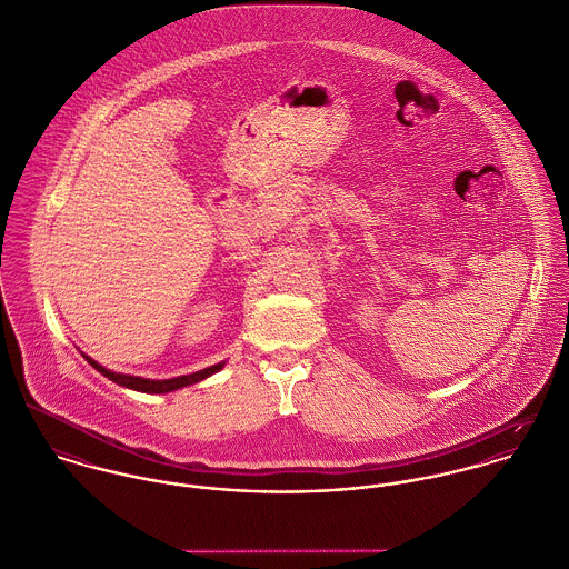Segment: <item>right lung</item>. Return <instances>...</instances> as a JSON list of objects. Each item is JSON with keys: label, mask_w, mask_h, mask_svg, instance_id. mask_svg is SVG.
I'll return each instance as SVG.
<instances>
[{"label": "right lung", "mask_w": 569, "mask_h": 569, "mask_svg": "<svg viewBox=\"0 0 569 569\" xmlns=\"http://www.w3.org/2000/svg\"><path fill=\"white\" fill-rule=\"evenodd\" d=\"M82 356H84V353H82ZM84 360H87L96 371H100L104 378H109L111 381H116V383L124 386V388H130V390L150 392V395H154V392H172V390H179V388H183V386H190V383L202 381V379L209 378V376H213V373H218V371L224 367V362H220V365L207 367V369H202V371H196V373H190V376H181V378L146 379L137 378V376H124V373H113V371L104 369L102 365H98L96 360H91L89 356H84Z\"/></svg>", "instance_id": "right-lung-1"}]
</instances>
